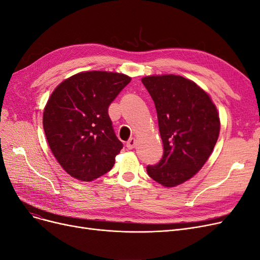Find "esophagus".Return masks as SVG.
Here are the masks:
<instances>
[{
	"mask_svg": "<svg viewBox=\"0 0 260 260\" xmlns=\"http://www.w3.org/2000/svg\"><path fill=\"white\" fill-rule=\"evenodd\" d=\"M135 146H136V139H135V138H131V139L126 142V147H127L128 150L134 149V148H135Z\"/></svg>",
	"mask_w": 260,
	"mask_h": 260,
	"instance_id": "34e87169",
	"label": "esophagus"
}]
</instances>
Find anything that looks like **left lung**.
<instances>
[{
    "label": "left lung",
    "instance_id": "left-lung-1",
    "mask_svg": "<svg viewBox=\"0 0 260 260\" xmlns=\"http://www.w3.org/2000/svg\"><path fill=\"white\" fill-rule=\"evenodd\" d=\"M155 104L164 154L148 175L174 187L194 177L212 153L220 122L209 94L194 81L177 75L141 79Z\"/></svg>",
    "mask_w": 260,
    "mask_h": 260
}]
</instances>
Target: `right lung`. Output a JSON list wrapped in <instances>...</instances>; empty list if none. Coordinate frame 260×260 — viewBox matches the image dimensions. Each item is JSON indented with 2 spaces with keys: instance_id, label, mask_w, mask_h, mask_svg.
<instances>
[{
  "instance_id": "1",
  "label": "right lung",
  "mask_w": 260,
  "mask_h": 260,
  "mask_svg": "<svg viewBox=\"0 0 260 260\" xmlns=\"http://www.w3.org/2000/svg\"><path fill=\"white\" fill-rule=\"evenodd\" d=\"M131 80L113 72H82L51 93L44 109V131L52 154L73 178L90 182L113 167L123 145L108 107Z\"/></svg>"
}]
</instances>
